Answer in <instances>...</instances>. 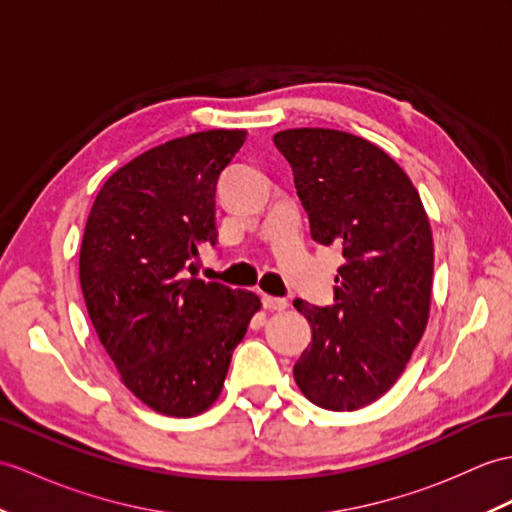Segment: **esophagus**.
<instances>
[{"instance_id":"obj_1","label":"esophagus","mask_w":512,"mask_h":512,"mask_svg":"<svg viewBox=\"0 0 512 512\" xmlns=\"http://www.w3.org/2000/svg\"><path fill=\"white\" fill-rule=\"evenodd\" d=\"M261 303H264V307L270 312H283L285 307H288V301L285 299H279V296H268V294L261 296Z\"/></svg>"}]
</instances>
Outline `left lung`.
Here are the masks:
<instances>
[{
	"mask_svg": "<svg viewBox=\"0 0 512 512\" xmlns=\"http://www.w3.org/2000/svg\"><path fill=\"white\" fill-rule=\"evenodd\" d=\"M272 141L292 165L312 237L344 257L334 305L294 301L312 327L294 379L318 408L360 410L392 388L425 334L430 218L410 176L371 141L334 128H288Z\"/></svg>",
	"mask_w": 512,
	"mask_h": 512,
	"instance_id": "1",
	"label": "left lung"
}]
</instances>
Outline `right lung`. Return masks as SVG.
Listing matches in <instances>:
<instances>
[{"label": "right lung", "mask_w": 512, "mask_h": 512, "mask_svg": "<svg viewBox=\"0 0 512 512\" xmlns=\"http://www.w3.org/2000/svg\"><path fill=\"white\" fill-rule=\"evenodd\" d=\"M246 130H200L122 165L95 196L80 244V288L122 384L165 417L220 397L231 355L261 301L196 279L216 242V187Z\"/></svg>", "instance_id": "right-lung-1"}]
</instances>
